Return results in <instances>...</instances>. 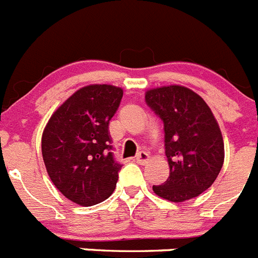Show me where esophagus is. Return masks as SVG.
Returning a JSON list of instances; mask_svg holds the SVG:
<instances>
[{
    "instance_id": "34e87169",
    "label": "esophagus",
    "mask_w": 258,
    "mask_h": 258,
    "mask_svg": "<svg viewBox=\"0 0 258 258\" xmlns=\"http://www.w3.org/2000/svg\"><path fill=\"white\" fill-rule=\"evenodd\" d=\"M149 159H150V155H149V152H146V151H140L138 154L136 155V161L140 164L147 163V161H149Z\"/></svg>"
}]
</instances>
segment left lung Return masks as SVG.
<instances>
[{
    "label": "left lung",
    "mask_w": 258,
    "mask_h": 258,
    "mask_svg": "<svg viewBox=\"0 0 258 258\" xmlns=\"http://www.w3.org/2000/svg\"><path fill=\"white\" fill-rule=\"evenodd\" d=\"M146 104L161 118L169 177L152 186L174 203L197 198L212 186L223 165V140L213 113L200 95L170 85L146 93Z\"/></svg>",
    "instance_id": "8db88e82"
}]
</instances>
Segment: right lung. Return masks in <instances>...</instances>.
Instances as JSON below:
<instances>
[{
    "label": "right lung",
    "mask_w": 258,
    "mask_h": 258,
    "mask_svg": "<svg viewBox=\"0 0 258 258\" xmlns=\"http://www.w3.org/2000/svg\"><path fill=\"white\" fill-rule=\"evenodd\" d=\"M122 89L89 85L71 95L50 117L42 134L47 174L67 199L95 206L113 192L122 164L113 155L109 121Z\"/></svg>",
    "instance_id": "obj_1"
}]
</instances>
